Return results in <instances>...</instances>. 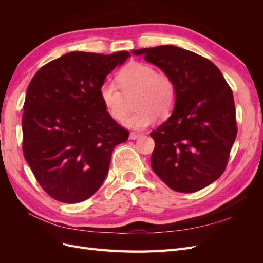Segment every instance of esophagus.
Listing matches in <instances>:
<instances>
[{"label":"esophagus","instance_id":"34e87169","mask_svg":"<svg viewBox=\"0 0 263 263\" xmlns=\"http://www.w3.org/2000/svg\"><path fill=\"white\" fill-rule=\"evenodd\" d=\"M142 135L140 134V133H135V132H133V133H130V135H129V139H132V140H135V139H137V138H139V137H141Z\"/></svg>","mask_w":263,"mask_h":263}]
</instances>
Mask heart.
Segmentation results:
<instances>
[{"label":"heart","instance_id":"heart-1","mask_svg":"<svg viewBox=\"0 0 263 263\" xmlns=\"http://www.w3.org/2000/svg\"><path fill=\"white\" fill-rule=\"evenodd\" d=\"M118 85L106 80L100 86V98L109 116L117 122H123L128 113L130 99L137 108L126 119L129 128L142 129L156 119L168 117L176 106L177 87L170 76L150 65L133 61L116 76Z\"/></svg>","mask_w":263,"mask_h":263}]
</instances>
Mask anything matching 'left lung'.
I'll list each match as a JSON object with an SVG mask.
<instances>
[{"label": "left lung", "mask_w": 263, "mask_h": 263, "mask_svg": "<svg viewBox=\"0 0 263 263\" xmlns=\"http://www.w3.org/2000/svg\"><path fill=\"white\" fill-rule=\"evenodd\" d=\"M177 87L171 116L150 133L151 168L170 189L192 193L224 173L237 136L234 95L212 61L177 46L137 49Z\"/></svg>", "instance_id": "8db88e82"}]
</instances>
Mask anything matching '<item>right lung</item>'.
<instances>
[{
  "mask_svg": "<svg viewBox=\"0 0 263 263\" xmlns=\"http://www.w3.org/2000/svg\"><path fill=\"white\" fill-rule=\"evenodd\" d=\"M128 51H73L39 69L28 85L22 117L23 154L45 192L79 203L102 185L114 148L129 133L109 116L100 86Z\"/></svg>",
  "mask_w": 263,
  "mask_h": 263,
  "instance_id": "add662e5",
  "label": "right lung"
}]
</instances>
